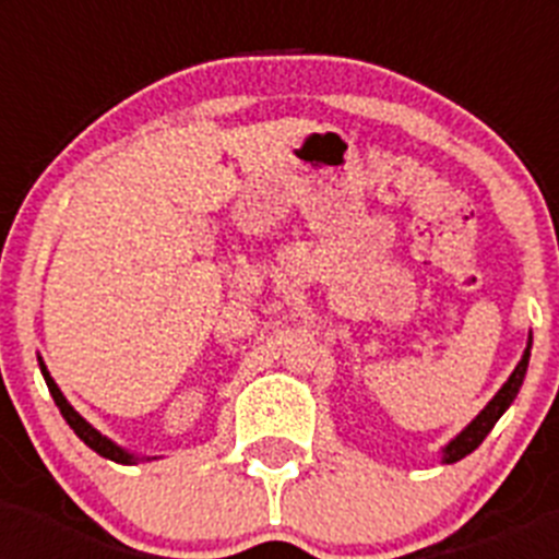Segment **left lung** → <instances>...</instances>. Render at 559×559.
Here are the masks:
<instances>
[{
    "instance_id": "left-lung-1",
    "label": "left lung",
    "mask_w": 559,
    "mask_h": 559,
    "mask_svg": "<svg viewBox=\"0 0 559 559\" xmlns=\"http://www.w3.org/2000/svg\"><path fill=\"white\" fill-rule=\"evenodd\" d=\"M530 347H532V338H530V344H526V349H523V358L518 360V367H515V372L510 374V380H507V383L498 389L496 397H492L490 403L484 406V412L478 414L476 419H473L471 426L464 428V431L459 433L456 439H453L451 445L442 451V453H445V462H459V459H464L467 453L476 451V448L484 442V437L492 431V426L498 423V417H501V414L510 408V403L515 400L518 389H521V383H523L526 367H530Z\"/></svg>"
}]
</instances>
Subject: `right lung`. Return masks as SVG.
<instances>
[{"label":"right lung","instance_id":"add662e5","mask_svg":"<svg viewBox=\"0 0 559 559\" xmlns=\"http://www.w3.org/2000/svg\"><path fill=\"white\" fill-rule=\"evenodd\" d=\"M38 364H41V372H44V380H47L49 394H52V400H56V406L61 408V414H63V419H67V423H69V428H72V431H75L78 437H81L83 442H86V445L92 448V451L100 453V456L111 459V462H120V464H133V462H136V459H133L131 453L122 451V448H117L111 442V439H106L100 431H95V428L88 426L86 419H83L81 414L75 412V408L69 406L67 397H63V394H61V389L56 386V380L49 378L47 367H44V360H38Z\"/></svg>","mask_w":559,"mask_h":559}]
</instances>
